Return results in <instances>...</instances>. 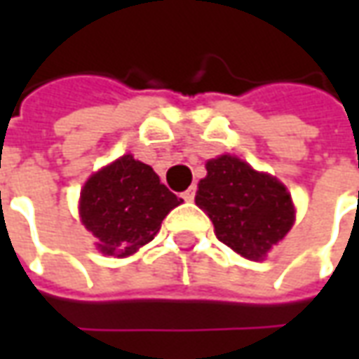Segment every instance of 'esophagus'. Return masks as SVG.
<instances>
[{
	"instance_id": "obj_1",
	"label": "esophagus",
	"mask_w": 359,
	"mask_h": 359,
	"mask_svg": "<svg viewBox=\"0 0 359 359\" xmlns=\"http://www.w3.org/2000/svg\"><path fill=\"white\" fill-rule=\"evenodd\" d=\"M196 190H198V188H196V184H192V187L188 188V190H184V192H182V198H184L187 202H192L196 196Z\"/></svg>"
}]
</instances>
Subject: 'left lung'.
Segmentation results:
<instances>
[{
  "instance_id": "left-lung-1",
  "label": "left lung",
  "mask_w": 359,
  "mask_h": 359,
  "mask_svg": "<svg viewBox=\"0 0 359 359\" xmlns=\"http://www.w3.org/2000/svg\"><path fill=\"white\" fill-rule=\"evenodd\" d=\"M196 203L202 208L223 244L248 259H264L294 223L286 188L238 157L221 156L205 165Z\"/></svg>"
}]
</instances>
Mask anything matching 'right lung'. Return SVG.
<instances>
[{
  "mask_svg": "<svg viewBox=\"0 0 359 359\" xmlns=\"http://www.w3.org/2000/svg\"><path fill=\"white\" fill-rule=\"evenodd\" d=\"M182 203L149 165L123 156L81 192V217L105 256L125 257L154 241L165 215Z\"/></svg>",
  "mask_w": 359,
  "mask_h": 359,
  "instance_id": "add662e5",
  "label": "right lung"
}]
</instances>
